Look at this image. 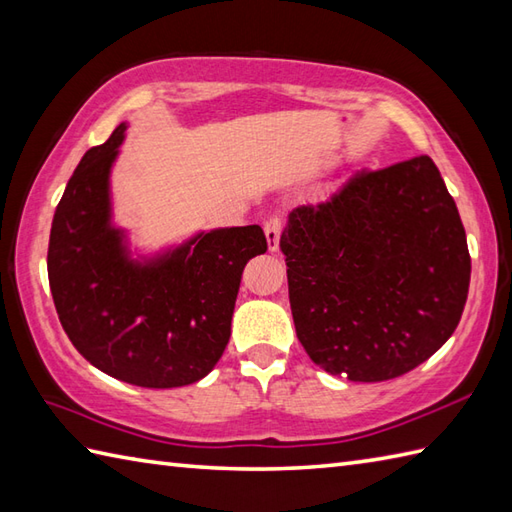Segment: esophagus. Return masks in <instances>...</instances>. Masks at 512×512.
<instances>
[{"label": "esophagus", "instance_id": "esophagus-1", "mask_svg": "<svg viewBox=\"0 0 512 512\" xmlns=\"http://www.w3.org/2000/svg\"><path fill=\"white\" fill-rule=\"evenodd\" d=\"M281 224L279 217H270V220L264 224V233H266V242H268V250H277L279 248V237H281Z\"/></svg>", "mask_w": 512, "mask_h": 512}]
</instances>
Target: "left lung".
<instances>
[{"mask_svg": "<svg viewBox=\"0 0 512 512\" xmlns=\"http://www.w3.org/2000/svg\"><path fill=\"white\" fill-rule=\"evenodd\" d=\"M279 248L299 341L332 376H402L458 328L471 257L429 156L356 173L325 200L292 209Z\"/></svg>", "mask_w": 512, "mask_h": 512, "instance_id": "left-lung-1", "label": "left lung"}]
</instances>
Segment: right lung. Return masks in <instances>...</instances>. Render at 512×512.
<instances>
[{
    "instance_id": "add662e5",
    "label": "right lung",
    "mask_w": 512,
    "mask_h": 512,
    "mask_svg": "<svg viewBox=\"0 0 512 512\" xmlns=\"http://www.w3.org/2000/svg\"><path fill=\"white\" fill-rule=\"evenodd\" d=\"M127 123L85 151L54 211L48 279L59 321L79 354L129 385L198 383L224 354L250 257L266 253L262 226L200 231L136 255L114 224L112 167Z\"/></svg>"
}]
</instances>
